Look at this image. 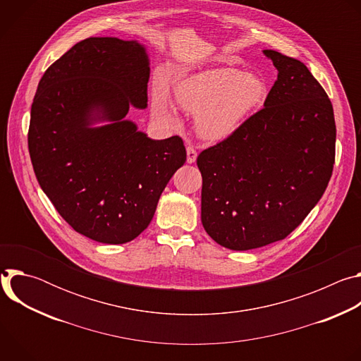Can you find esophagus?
Listing matches in <instances>:
<instances>
[{
	"instance_id": "obj_1",
	"label": "esophagus",
	"mask_w": 361,
	"mask_h": 361,
	"mask_svg": "<svg viewBox=\"0 0 361 361\" xmlns=\"http://www.w3.org/2000/svg\"><path fill=\"white\" fill-rule=\"evenodd\" d=\"M197 159V149L192 145L187 147V163H194Z\"/></svg>"
}]
</instances>
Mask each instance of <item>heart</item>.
I'll return each mask as SVG.
<instances>
[{"mask_svg":"<svg viewBox=\"0 0 361 361\" xmlns=\"http://www.w3.org/2000/svg\"><path fill=\"white\" fill-rule=\"evenodd\" d=\"M177 104L197 116L200 134L209 140L231 135L267 97L266 82L255 74L237 68H210L180 80L174 87ZM154 110L170 117V106L163 95L154 98Z\"/></svg>","mask_w":361,"mask_h":361,"instance_id":"1","label":"heart"}]
</instances>
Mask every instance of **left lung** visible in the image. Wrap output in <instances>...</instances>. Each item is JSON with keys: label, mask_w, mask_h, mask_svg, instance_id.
<instances>
[{"label": "left lung", "mask_w": 361, "mask_h": 361, "mask_svg": "<svg viewBox=\"0 0 361 361\" xmlns=\"http://www.w3.org/2000/svg\"><path fill=\"white\" fill-rule=\"evenodd\" d=\"M279 71L264 107L197 157L201 223L245 251L286 238L320 201L336 157L333 106L298 60L264 49Z\"/></svg>", "instance_id": "left-lung-1"}]
</instances>
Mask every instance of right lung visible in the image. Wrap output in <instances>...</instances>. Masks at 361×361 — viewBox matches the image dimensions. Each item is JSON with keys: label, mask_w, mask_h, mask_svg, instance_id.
Listing matches in <instances>:
<instances>
[{"label": "right lung", "mask_w": 361, "mask_h": 361, "mask_svg": "<svg viewBox=\"0 0 361 361\" xmlns=\"http://www.w3.org/2000/svg\"><path fill=\"white\" fill-rule=\"evenodd\" d=\"M145 48L91 37L51 64L31 106L28 151L35 177L80 234L124 244L152 220L173 174L185 163L178 135L151 140L127 120L147 107ZM109 121L111 124L92 128Z\"/></svg>", "instance_id": "right-lung-1"}]
</instances>
